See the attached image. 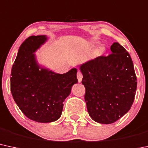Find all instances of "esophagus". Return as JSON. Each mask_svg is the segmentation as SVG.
<instances>
[{
  "label": "esophagus",
  "instance_id": "obj_1",
  "mask_svg": "<svg viewBox=\"0 0 148 148\" xmlns=\"http://www.w3.org/2000/svg\"><path fill=\"white\" fill-rule=\"evenodd\" d=\"M77 79H78V80H79V82H82V79H83L82 73L79 70H78V71H77Z\"/></svg>",
  "mask_w": 148,
  "mask_h": 148
}]
</instances>
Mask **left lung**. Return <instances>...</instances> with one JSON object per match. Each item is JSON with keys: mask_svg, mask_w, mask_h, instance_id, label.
I'll return each mask as SVG.
<instances>
[{"mask_svg": "<svg viewBox=\"0 0 148 148\" xmlns=\"http://www.w3.org/2000/svg\"><path fill=\"white\" fill-rule=\"evenodd\" d=\"M111 51L108 56H99L80 66L89 115L105 124L115 122L128 112L137 88L129 53L119 43L111 45Z\"/></svg>", "mask_w": 148, "mask_h": 148, "instance_id": "1", "label": "left lung"}]
</instances>
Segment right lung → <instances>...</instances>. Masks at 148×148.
Here are the masks:
<instances>
[{"label":"right lung","instance_id":"right-lung-1","mask_svg":"<svg viewBox=\"0 0 148 148\" xmlns=\"http://www.w3.org/2000/svg\"><path fill=\"white\" fill-rule=\"evenodd\" d=\"M44 35L31 36L19 47L11 71L10 90L21 111L41 123L60 117L63 102L78 82L77 69L63 74L40 68L34 53L46 40Z\"/></svg>","mask_w":148,"mask_h":148}]
</instances>
